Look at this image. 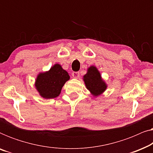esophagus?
<instances>
[{"label":"esophagus","instance_id":"34e87169","mask_svg":"<svg viewBox=\"0 0 153 153\" xmlns=\"http://www.w3.org/2000/svg\"><path fill=\"white\" fill-rule=\"evenodd\" d=\"M72 75L74 78L76 79V78H78V77H79V75H80V74H79V72H73Z\"/></svg>","mask_w":153,"mask_h":153}]
</instances>
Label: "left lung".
I'll use <instances>...</instances> for the list:
<instances>
[{
	"mask_svg": "<svg viewBox=\"0 0 153 153\" xmlns=\"http://www.w3.org/2000/svg\"><path fill=\"white\" fill-rule=\"evenodd\" d=\"M83 79L86 88L95 97L103 93L107 88V85L102 79L101 74L95 66H91L88 69L87 73L83 76Z\"/></svg>",
	"mask_w": 153,
	"mask_h": 153,
	"instance_id": "left-lung-1",
	"label": "left lung"
}]
</instances>
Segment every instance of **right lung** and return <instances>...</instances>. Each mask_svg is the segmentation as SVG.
Here are the masks:
<instances>
[{"label":"right lung","instance_id":"1","mask_svg":"<svg viewBox=\"0 0 153 153\" xmlns=\"http://www.w3.org/2000/svg\"><path fill=\"white\" fill-rule=\"evenodd\" d=\"M70 79V75L59 64H55L49 71L37 75L35 86L41 97L45 99L57 97L62 88Z\"/></svg>","mask_w":153,"mask_h":153}]
</instances>
